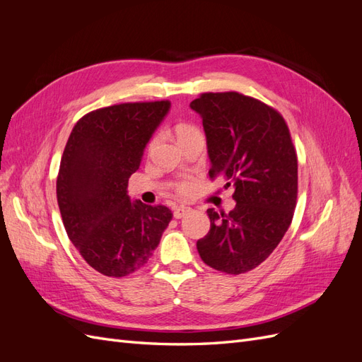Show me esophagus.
<instances>
[{
	"instance_id": "esophagus-1",
	"label": "esophagus",
	"mask_w": 362,
	"mask_h": 362,
	"mask_svg": "<svg viewBox=\"0 0 362 362\" xmlns=\"http://www.w3.org/2000/svg\"><path fill=\"white\" fill-rule=\"evenodd\" d=\"M190 211H192V208H190V206L180 205L178 208H175V211H173V217H175V218H181V217H184L185 214L190 213Z\"/></svg>"
}]
</instances>
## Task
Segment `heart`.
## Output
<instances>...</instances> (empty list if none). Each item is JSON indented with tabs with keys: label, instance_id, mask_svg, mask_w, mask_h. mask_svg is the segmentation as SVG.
Returning a JSON list of instances; mask_svg holds the SVG:
<instances>
[{
	"label": "heart",
	"instance_id": "b5f03b06",
	"mask_svg": "<svg viewBox=\"0 0 362 362\" xmlns=\"http://www.w3.org/2000/svg\"><path fill=\"white\" fill-rule=\"evenodd\" d=\"M177 137L178 139H181V137H185V136H189V134H193V133H199L198 129H196L194 127H192V125H185V124H182V125H178L177 127ZM178 189L181 190V192H187L189 189H190V182L189 181H182V182H180L178 184Z\"/></svg>",
	"mask_w": 362,
	"mask_h": 362
}]
</instances>
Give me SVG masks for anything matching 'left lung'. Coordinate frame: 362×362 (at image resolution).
<instances>
[{
    "mask_svg": "<svg viewBox=\"0 0 362 362\" xmlns=\"http://www.w3.org/2000/svg\"><path fill=\"white\" fill-rule=\"evenodd\" d=\"M202 117L210 177L233 185L235 208H208L210 233L196 247L206 266L240 275L269 258L286 235L298 198V157L284 117L237 92L202 93L190 103Z\"/></svg>",
    "mask_w": 362,
    "mask_h": 362,
    "instance_id": "8db88e82",
    "label": "left lung"
}]
</instances>
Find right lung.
Here are the masks:
<instances>
[{"mask_svg": "<svg viewBox=\"0 0 362 362\" xmlns=\"http://www.w3.org/2000/svg\"><path fill=\"white\" fill-rule=\"evenodd\" d=\"M169 110V101L100 108L75 124L63 151L57 202L64 229L87 264L105 276L144 267L172 221L168 206L131 201L127 190Z\"/></svg>", "mask_w": 362, "mask_h": 362, "instance_id": "obj_1", "label": "right lung"}]
</instances>
